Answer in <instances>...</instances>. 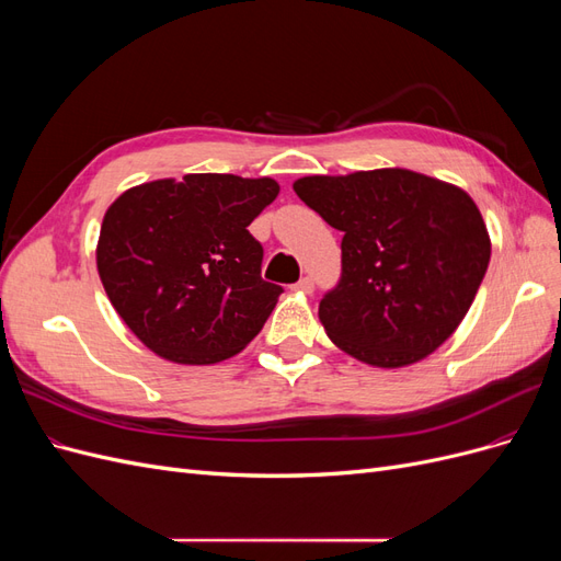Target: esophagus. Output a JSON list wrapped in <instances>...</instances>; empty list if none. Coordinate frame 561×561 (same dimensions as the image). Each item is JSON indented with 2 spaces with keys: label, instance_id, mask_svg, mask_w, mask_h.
<instances>
[{
  "label": "esophagus",
  "instance_id": "1",
  "mask_svg": "<svg viewBox=\"0 0 561 561\" xmlns=\"http://www.w3.org/2000/svg\"><path fill=\"white\" fill-rule=\"evenodd\" d=\"M293 290H295V293H299V295H311V293H313V278L304 276L299 283H295V285H293Z\"/></svg>",
  "mask_w": 561,
  "mask_h": 561
}]
</instances>
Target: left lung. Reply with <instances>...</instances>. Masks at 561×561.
Returning <instances> with one entry per match:
<instances>
[{"instance_id":"8db88e82","label":"left lung","mask_w":561,"mask_h":561,"mask_svg":"<svg viewBox=\"0 0 561 561\" xmlns=\"http://www.w3.org/2000/svg\"><path fill=\"white\" fill-rule=\"evenodd\" d=\"M342 239V280L318 318L336 348L371 367L414 365L461 325L491 239L461 186L407 168L295 180Z\"/></svg>"}]
</instances>
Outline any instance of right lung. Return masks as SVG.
Wrapping results in <instances>:
<instances>
[{
  "instance_id": "obj_1",
  "label": "right lung",
  "mask_w": 561,
  "mask_h": 561,
  "mask_svg": "<svg viewBox=\"0 0 561 561\" xmlns=\"http://www.w3.org/2000/svg\"><path fill=\"white\" fill-rule=\"evenodd\" d=\"M271 178L190 173L130 186L107 208L95 264L116 313L159 358L215 365L241 353L283 293L262 278L248 227Z\"/></svg>"
}]
</instances>
